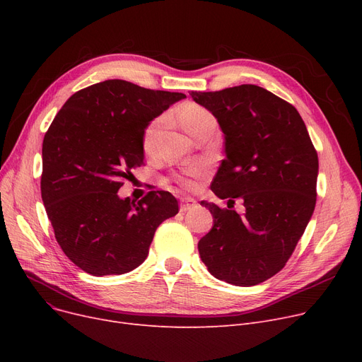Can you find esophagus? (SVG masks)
Segmentation results:
<instances>
[{
	"label": "esophagus",
	"mask_w": 362,
	"mask_h": 362,
	"mask_svg": "<svg viewBox=\"0 0 362 362\" xmlns=\"http://www.w3.org/2000/svg\"><path fill=\"white\" fill-rule=\"evenodd\" d=\"M197 205H198V202L194 198H182L180 199V211H183V213L191 211Z\"/></svg>",
	"instance_id": "34e87169"
}]
</instances>
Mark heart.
<instances>
[{
    "mask_svg": "<svg viewBox=\"0 0 362 362\" xmlns=\"http://www.w3.org/2000/svg\"><path fill=\"white\" fill-rule=\"evenodd\" d=\"M179 120L182 127L191 135L192 130L199 126L201 123L206 122V120H213L211 112L205 110L204 107L189 103L185 104L180 111H179ZM160 130V120L152 122L144 132V148L145 151H151L152 146H154L156 138L158 135ZM206 175V165L202 163H195L192 165H189L180 176L176 177V182L179 185H182L186 189H192L197 185V180L204 177Z\"/></svg>",
    "mask_w": 362,
    "mask_h": 362,
    "instance_id": "b5f03b06",
    "label": "heart"
}]
</instances>
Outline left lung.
Here are the masks:
<instances>
[{"label": "left lung", "mask_w": 362, "mask_h": 362, "mask_svg": "<svg viewBox=\"0 0 362 362\" xmlns=\"http://www.w3.org/2000/svg\"><path fill=\"white\" fill-rule=\"evenodd\" d=\"M217 119L226 158L211 183L220 198H240L245 214L201 201L213 227L198 242L216 279L255 286L279 273L311 220L317 151L293 105L257 85L191 92Z\"/></svg>", "instance_id": "1"}]
</instances>
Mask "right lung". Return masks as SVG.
<instances>
[{"label":"right lung","instance_id":"obj_1","mask_svg":"<svg viewBox=\"0 0 362 362\" xmlns=\"http://www.w3.org/2000/svg\"><path fill=\"white\" fill-rule=\"evenodd\" d=\"M183 98L111 79L73 93L52 120L42 144V201L57 242L83 272L135 270L157 227L179 213L170 192L151 191L138 202L117 192L144 164L148 124Z\"/></svg>","mask_w":362,"mask_h":362}]
</instances>
